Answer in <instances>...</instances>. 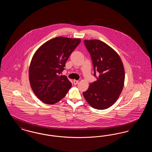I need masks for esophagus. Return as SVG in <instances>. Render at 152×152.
I'll use <instances>...</instances> for the list:
<instances>
[{"label":"esophagus","mask_w":152,"mask_h":152,"mask_svg":"<svg viewBox=\"0 0 152 152\" xmlns=\"http://www.w3.org/2000/svg\"><path fill=\"white\" fill-rule=\"evenodd\" d=\"M73 84L75 85H77L79 83V81L78 80H73Z\"/></svg>","instance_id":"obj_1"}]
</instances>
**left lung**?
Here are the masks:
<instances>
[{
  "instance_id": "obj_1",
  "label": "left lung",
  "mask_w": 152,
  "mask_h": 152,
  "mask_svg": "<svg viewBox=\"0 0 152 152\" xmlns=\"http://www.w3.org/2000/svg\"><path fill=\"white\" fill-rule=\"evenodd\" d=\"M92 60L97 80L83 93L89 104L96 109H105L115 103L121 94L125 81V71L118 54L99 40H84Z\"/></svg>"
}]
</instances>
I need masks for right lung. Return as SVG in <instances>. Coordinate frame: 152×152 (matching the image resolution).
<instances>
[{
	"instance_id": "add662e5",
	"label": "right lung",
	"mask_w": 152,
	"mask_h": 152,
	"mask_svg": "<svg viewBox=\"0 0 152 152\" xmlns=\"http://www.w3.org/2000/svg\"><path fill=\"white\" fill-rule=\"evenodd\" d=\"M80 42V39L56 37L44 43L34 53L29 65V83L35 95L44 103L58 102L72 87L66 76L60 75Z\"/></svg>"
}]
</instances>
